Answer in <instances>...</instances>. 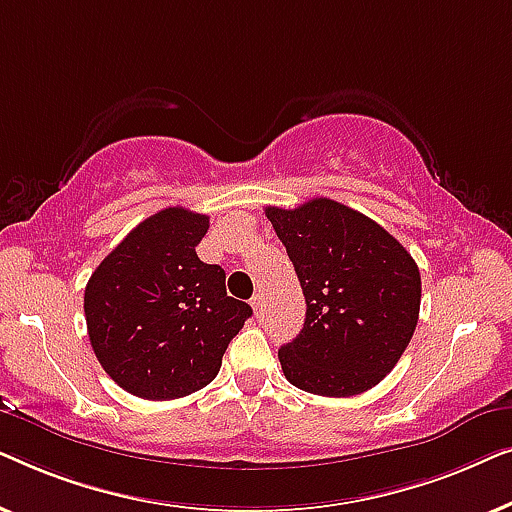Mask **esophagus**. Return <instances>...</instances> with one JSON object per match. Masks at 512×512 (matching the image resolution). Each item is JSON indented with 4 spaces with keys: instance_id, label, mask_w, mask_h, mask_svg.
<instances>
[{
    "instance_id": "1",
    "label": "esophagus",
    "mask_w": 512,
    "mask_h": 512,
    "mask_svg": "<svg viewBox=\"0 0 512 512\" xmlns=\"http://www.w3.org/2000/svg\"><path fill=\"white\" fill-rule=\"evenodd\" d=\"M251 307H254L256 319H261L263 317V296H261V293H256V296L251 298Z\"/></svg>"
}]
</instances>
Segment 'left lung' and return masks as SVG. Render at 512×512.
I'll return each instance as SVG.
<instances>
[{"label": "left lung", "mask_w": 512, "mask_h": 512, "mask_svg": "<svg viewBox=\"0 0 512 512\" xmlns=\"http://www.w3.org/2000/svg\"><path fill=\"white\" fill-rule=\"evenodd\" d=\"M305 296V324L279 349L293 387L356 396L391 373L415 333L419 268L380 223L328 198L265 209Z\"/></svg>", "instance_id": "left-lung-1"}]
</instances>
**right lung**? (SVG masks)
Here are the masks:
<instances>
[{
    "label": "right lung",
    "instance_id": "add662e5",
    "mask_svg": "<svg viewBox=\"0 0 512 512\" xmlns=\"http://www.w3.org/2000/svg\"><path fill=\"white\" fill-rule=\"evenodd\" d=\"M209 216L167 207L132 228L86 284L88 338L128 394L170 401L207 387L251 307L226 293L221 265L195 247Z\"/></svg>",
    "mask_w": 512,
    "mask_h": 512
}]
</instances>
